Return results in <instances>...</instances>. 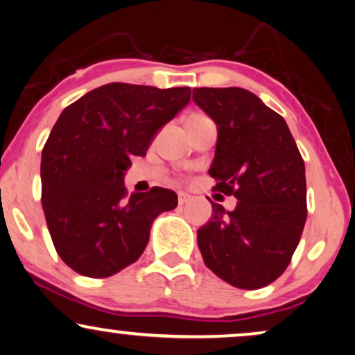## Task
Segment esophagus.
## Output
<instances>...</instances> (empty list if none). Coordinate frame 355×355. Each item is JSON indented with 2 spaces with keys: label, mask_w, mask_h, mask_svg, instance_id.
<instances>
[{
  "label": "esophagus",
  "mask_w": 355,
  "mask_h": 355,
  "mask_svg": "<svg viewBox=\"0 0 355 355\" xmlns=\"http://www.w3.org/2000/svg\"><path fill=\"white\" fill-rule=\"evenodd\" d=\"M190 198H191V196L188 195V193H183V191L178 193V203H180V205H185Z\"/></svg>",
  "instance_id": "esophagus-1"
}]
</instances>
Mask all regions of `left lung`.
<instances>
[{"label": "left lung", "instance_id": "1", "mask_svg": "<svg viewBox=\"0 0 355 355\" xmlns=\"http://www.w3.org/2000/svg\"><path fill=\"white\" fill-rule=\"evenodd\" d=\"M193 101L218 128L209 175L234 195L198 230L206 267L242 290L275 282L288 267L306 221L304 162L285 119L249 89L193 88Z\"/></svg>", "mask_w": 355, "mask_h": 355}]
</instances>
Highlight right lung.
Returning <instances> with one entry per match:
<instances>
[{"instance_id": "add662e5", "label": "right lung", "mask_w": 355, "mask_h": 355, "mask_svg": "<svg viewBox=\"0 0 355 355\" xmlns=\"http://www.w3.org/2000/svg\"><path fill=\"white\" fill-rule=\"evenodd\" d=\"M188 87L107 83L58 116L42 149V208L57 254L80 275L106 278L141 257L154 219L178 205L154 187L131 193L124 172L190 101Z\"/></svg>"}]
</instances>
